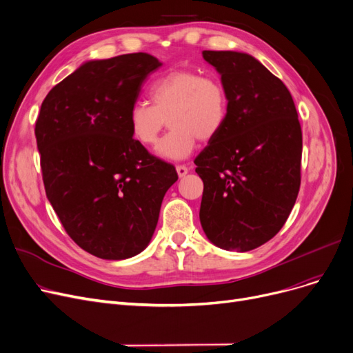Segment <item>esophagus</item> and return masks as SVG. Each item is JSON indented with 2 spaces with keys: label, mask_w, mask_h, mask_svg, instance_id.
Returning <instances> with one entry per match:
<instances>
[{
  "label": "esophagus",
  "mask_w": 353,
  "mask_h": 353,
  "mask_svg": "<svg viewBox=\"0 0 353 353\" xmlns=\"http://www.w3.org/2000/svg\"><path fill=\"white\" fill-rule=\"evenodd\" d=\"M176 172L179 174V177H185L189 173V168L186 165H176Z\"/></svg>",
  "instance_id": "esophagus-1"
}]
</instances>
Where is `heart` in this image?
Returning a JSON list of instances; mask_svg holds the SVG:
<instances>
[{
    "mask_svg": "<svg viewBox=\"0 0 353 353\" xmlns=\"http://www.w3.org/2000/svg\"><path fill=\"white\" fill-rule=\"evenodd\" d=\"M152 105L135 102L127 115L134 140L151 147L159 140L167 121L172 127L157 147L165 160L188 159L197 140L210 141L226 124L228 90L216 76L196 69L167 72L150 88Z\"/></svg>",
    "mask_w": 353,
    "mask_h": 353,
    "instance_id": "1",
    "label": "heart"
}]
</instances>
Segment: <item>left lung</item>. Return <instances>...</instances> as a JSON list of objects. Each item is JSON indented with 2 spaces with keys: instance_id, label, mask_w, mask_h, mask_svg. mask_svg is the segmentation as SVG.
<instances>
[{
  "instance_id": "1",
  "label": "left lung",
  "mask_w": 353,
  "mask_h": 353,
  "mask_svg": "<svg viewBox=\"0 0 353 353\" xmlns=\"http://www.w3.org/2000/svg\"><path fill=\"white\" fill-rule=\"evenodd\" d=\"M229 98L222 131L194 159L203 180L201 223L226 251L247 252L279 234L300 189L301 127L287 86L255 57L205 50Z\"/></svg>"
}]
</instances>
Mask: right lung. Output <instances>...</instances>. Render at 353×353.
<instances>
[{"instance_id":"add662e5","label":"right lung","mask_w":353,"mask_h":353,"mask_svg":"<svg viewBox=\"0 0 353 353\" xmlns=\"http://www.w3.org/2000/svg\"><path fill=\"white\" fill-rule=\"evenodd\" d=\"M160 66L148 53L90 60L49 92L36 121L46 196L68 235L102 259L147 248L177 180L127 122L143 82Z\"/></svg>"}]
</instances>
